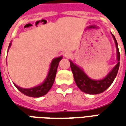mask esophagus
I'll use <instances>...</instances> for the list:
<instances>
[{
  "mask_svg": "<svg viewBox=\"0 0 126 126\" xmlns=\"http://www.w3.org/2000/svg\"><path fill=\"white\" fill-rule=\"evenodd\" d=\"M64 56L66 58H68V57H70L71 56V53L70 52H69V51H67V52H65L64 53Z\"/></svg>",
  "mask_w": 126,
  "mask_h": 126,
  "instance_id": "1",
  "label": "esophagus"
}]
</instances>
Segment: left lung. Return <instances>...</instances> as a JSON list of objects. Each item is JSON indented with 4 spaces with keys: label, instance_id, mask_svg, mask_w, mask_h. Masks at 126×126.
Returning <instances> with one entry per match:
<instances>
[{
    "label": "left lung",
    "instance_id": "obj_1",
    "mask_svg": "<svg viewBox=\"0 0 126 126\" xmlns=\"http://www.w3.org/2000/svg\"><path fill=\"white\" fill-rule=\"evenodd\" d=\"M114 38L116 48V55H117V63L114 66V68L108 73V74L103 79L94 80L89 78L80 67L75 64L72 61L70 62L71 69L72 71L76 84L79 88L85 93L90 94H97L103 93L113 83L116 76L117 75L120 64V53H119L118 43L114 36L111 33Z\"/></svg>",
    "mask_w": 126,
    "mask_h": 126
}]
</instances>
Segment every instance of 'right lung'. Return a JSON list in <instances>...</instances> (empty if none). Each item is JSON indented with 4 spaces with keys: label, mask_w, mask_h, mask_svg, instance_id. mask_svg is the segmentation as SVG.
<instances>
[{
    "label": "right lung",
    "mask_w": 126,
    "mask_h": 126,
    "mask_svg": "<svg viewBox=\"0 0 126 126\" xmlns=\"http://www.w3.org/2000/svg\"><path fill=\"white\" fill-rule=\"evenodd\" d=\"M11 45H12V43H10L9 47H8V50L10 47ZM62 59V56H60L59 57H57V58H55L52 60L50 63L48 74L46 76V79L44 80V81L41 84L38 85L36 87H33L32 88H22L21 87L17 85L15 83H14V85L22 93L27 95V96H29V97H40L45 95L48 93V91L50 90L52 85L54 83L56 73H57V67L59 65V62H60Z\"/></svg>",
    "instance_id": "right-lung-1"
}]
</instances>
